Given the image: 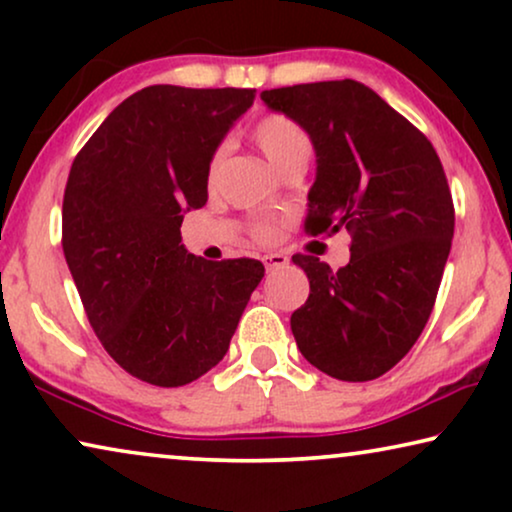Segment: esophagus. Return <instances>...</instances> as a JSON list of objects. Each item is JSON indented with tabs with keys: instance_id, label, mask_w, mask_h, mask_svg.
I'll return each mask as SVG.
<instances>
[{
	"instance_id": "esophagus-1",
	"label": "esophagus",
	"mask_w": 512,
	"mask_h": 512,
	"mask_svg": "<svg viewBox=\"0 0 512 512\" xmlns=\"http://www.w3.org/2000/svg\"><path fill=\"white\" fill-rule=\"evenodd\" d=\"M263 265H265V270H268V272L279 270V268H286V265H289V256H284V254H265L263 256Z\"/></svg>"
}]
</instances>
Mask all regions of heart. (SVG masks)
Here are the masks:
<instances>
[{"mask_svg":"<svg viewBox=\"0 0 512 512\" xmlns=\"http://www.w3.org/2000/svg\"><path fill=\"white\" fill-rule=\"evenodd\" d=\"M251 137H254L258 149L263 151V156L268 158L282 174L296 170V167H307L314 153L312 137L307 135V130L286 114L261 116L256 121L254 130H251ZM221 160H223V151H216L212 160H209L207 165L209 184H214L216 177H219ZM251 233H254L256 240H270L272 226L265 221H258L254 223V228H251Z\"/></svg>","mask_w":512,"mask_h":512,"instance_id":"b5f03b06","label":"heart"}]
</instances>
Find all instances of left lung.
<instances>
[{"label": "left lung", "instance_id": "left-lung-1", "mask_svg": "<svg viewBox=\"0 0 512 512\" xmlns=\"http://www.w3.org/2000/svg\"><path fill=\"white\" fill-rule=\"evenodd\" d=\"M261 100L312 137L307 233L352 235L340 270L293 256L310 279V296L291 314L293 338L321 373L375 380L410 352L436 303L454 235L443 165L429 139L359 81L263 90Z\"/></svg>", "mask_w": 512, "mask_h": 512}]
</instances>
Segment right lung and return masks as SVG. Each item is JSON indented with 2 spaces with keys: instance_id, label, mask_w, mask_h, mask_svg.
Masks as SVG:
<instances>
[{
  "instance_id": "add662e5",
  "label": "right lung",
  "mask_w": 512,
  "mask_h": 512,
  "mask_svg": "<svg viewBox=\"0 0 512 512\" xmlns=\"http://www.w3.org/2000/svg\"><path fill=\"white\" fill-rule=\"evenodd\" d=\"M251 88L149 86L123 100L74 158L62 251L88 321L137 380L184 387L228 352L256 258L205 261L181 244L188 209L207 202V165Z\"/></svg>"
}]
</instances>
